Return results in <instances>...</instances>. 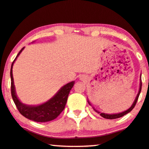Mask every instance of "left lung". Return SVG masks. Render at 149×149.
<instances>
[{
	"label": "left lung",
	"instance_id": "8db88e82",
	"mask_svg": "<svg viewBox=\"0 0 149 149\" xmlns=\"http://www.w3.org/2000/svg\"><path fill=\"white\" fill-rule=\"evenodd\" d=\"M141 89H142V80H141V76H140V86L139 92H138V95H137V97H136V100H135L134 104H132V106H131L130 108L128 109V110H127L126 111H125V112H123L121 113H118V114H105V113H101V112H99V111L97 110L96 109H95L94 108H93V110H94L96 112L99 113L100 116H102V117H104V118H107V119H115V118H118L122 117V116H123L124 115H125V114H127V113L131 112V111H132L133 109H134V108L135 107V106H136V103H137V101H138V97H139L140 93V92H141ZM88 102L89 105H91V104H90V103H89L88 101Z\"/></svg>",
	"mask_w": 149,
	"mask_h": 149
}]
</instances>
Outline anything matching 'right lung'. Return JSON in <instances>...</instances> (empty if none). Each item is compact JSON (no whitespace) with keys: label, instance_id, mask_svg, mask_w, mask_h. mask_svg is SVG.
I'll return each instance as SVG.
<instances>
[{"label":"right lung","instance_id":"add662e5","mask_svg":"<svg viewBox=\"0 0 149 149\" xmlns=\"http://www.w3.org/2000/svg\"><path fill=\"white\" fill-rule=\"evenodd\" d=\"M24 47H22L19 53L17 54L16 58L13 61L11 65L10 76H11V92L13 100L16 106L17 110L19 113L26 118L30 120H34L35 122H47L52 120L58 117V116L63 112L66 105L68 95L71 89L75 84L74 81L65 84L61 88L58 93L44 104L39 105V106H27L23 104L18 100L15 94V86L13 84V78L12 73V67L17 57L19 56Z\"/></svg>","mask_w":149,"mask_h":149}]
</instances>
